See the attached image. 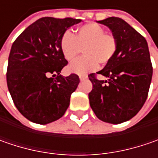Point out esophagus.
Masks as SVG:
<instances>
[{"instance_id":"1","label":"esophagus","mask_w":158,"mask_h":158,"mask_svg":"<svg viewBox=\"0 0 158 158\" xmlns=\"http://www.w3.org/2000/svg\"><path fill=\"white\" fill-rule=\"evenodd\" d=\"M87 77H88V76H85V75H81V76H79V78H80L81 81H83V80L87 79Z\"/></svg>"}]
</instances>
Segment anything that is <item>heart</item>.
Wrapping results in <instances>:
<instances>
[{
    "label": "heart",
    "instance_id": "heart-1",
    "mask_svg": "<svg viewBox=\"0 0 158 158\" xmlns=\"http://www.w3.org/2000/svg\"><path fill=\"white\" fill-rule=\"evenodd\" d=\"M60 46L64 58L69 61L76 59L82 48L84 56L71 62L68 70L70 73L85 75L96 69L98 62L104 65L112 59L117 49V41L112 35L106 34L102 26L89 23L78 28L75 36L66 31Z\"/></svg>",
    "mask_w": 158,
    "mask_h": 158
}]
</instances>
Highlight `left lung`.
Listing matches in <instances>:
<instances>
[{
  "label": "left lung",
  "instance_id": "obj_1",
  "mask_svg": "<svg viewBox=\"0 0 158 158\" xmlns=\"http://www.w3.org/2000/svg\"><path fill=\"white\" fill-rule=\"evenodd\" d=\"M109 28L117 41L112 59L100 71L106 78L99 81L89 75L93 88L89 105L104 122L119 124L135 116L144 105L152 79V64L146 40L118 17L97 21Z\"/></svg>",
  "mask_w": 158,
  "mask_h": 158
}]
</instances>
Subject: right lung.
Returning <instances> with one entry per match:
<instances>
[{
  "mask_svg": "<svg viewBox=\"0 0 158 158\" xmlns=\"http://www.w3.org/2000/svg\"><path fill=\"white\" fill-rule=\"evenodd\" d=\"M81 22L42 17L28 26L11 46L7 84L15 107L30 121L51 123L61 118L69 106L80 80L75 74L67 77L60 74L68 64L60 43L67 30Z\"/></svg>",
  "mask_w": 158,
  "mask_h": 158,
  "instance_id": "right-lung-1",
  "label": "right lung"
}]
</instances>
